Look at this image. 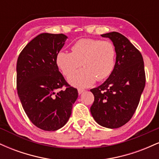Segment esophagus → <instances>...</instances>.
Listing matches in <instances>:
<instances>
[{
    "label": "esophagus",
    "instance_id": "34e87169",
    "mask_svg": "<svg viewBox=\"0 0 159 159\" xmlns=\"http://www.w3.org/2000/svg\"><path fill=\"white\" fill-rule=\"evenodd\" d=\"M78 94H81L82 93L84 92V90H82V89H78Z\"/></svg>",
    "mask_w": 159,
    "mask_h": 159
}]
</instances>
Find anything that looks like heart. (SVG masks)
<instances>
[{
  "mask_svg": "<svg viewBox=\"0 0 159 159\" xmlns=\"http://www.w3.org/2000/svg\"><path fill=\"white\" fill-rule=\"evenodd\" d=\"M116 49L107 40L81 39L71 47V53L61 51L57 54L55 63L65 75H68L80 66L84 68L76 71L67 78L69 84L84 88L96 81L108 78L114 69Z\"/></svg>",
  "mask_w": 159,
  "mask_h": 159,
  "instance_id": "obj_1",
  "label": "heart"
}]
</instances>
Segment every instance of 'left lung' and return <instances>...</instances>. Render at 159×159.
<instances>
[{
	"label": "left lung",
	"mask_w": 159,
	"mask_h": 159,
	"mask_svg": "<svg viewBox=\"0 0 159 159\" xmlns=\"http://www.w3.org/2000/svg\"><path fill=\"white\" fill-rule=\"evenodd\" d=\"M101 36L112 41L116 62L106 81L90 90L94 96L90 112L100 125L116 129L131 120L139 104L146 82L143 60L139 51L120 33Z\"/></svg>",
	"instance_id": "obj_1"
}]
</instances>
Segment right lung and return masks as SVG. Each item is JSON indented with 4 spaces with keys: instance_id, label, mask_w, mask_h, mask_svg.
Listing matches in <instances>:
<instances>
[{
    "instance_id": "1",
    "label": "right lung",
    "mask_w": 159,
    "mask_h": 159,
    "mask_svg": "<svg viewBox=\"0 0 159 159\" xmlns=\"http://www.w3.org/2000/svg\"><path fill=\"white\" fill-rule=\"evenodd\" d=\"M67 38L63 34H39L18 58L19 99L30 121L45 131H56L68 122L78 96L77 89L67 84L55 63ZM63 85L67 87L65 91L56 92Z\"/></svg>"
}]
</instances>
